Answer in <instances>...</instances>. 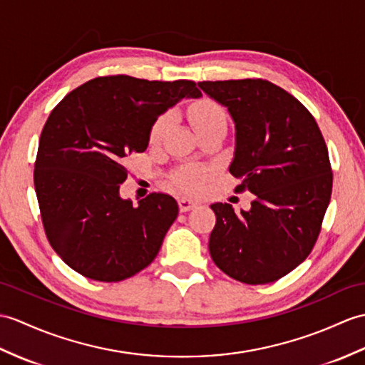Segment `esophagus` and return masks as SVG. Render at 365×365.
Segmentation results:
<instances>
[{"instance_id":"34e87169","label":"esophagus","mask_w":365,"mask_h":365,"mask_svg":"<svg viewBox=\"0 0 365 365\" xmlns=\"http://www.w3.org/2000/svg\"><path fill=\"white\" fill-rule=\"evenodd\" d=\"M197 207H199V202L192 200V199H186V197H182V199L179 200V208H180L182 213H185V211H190V210L197 208Z\"/></svg>"}]
</instances>
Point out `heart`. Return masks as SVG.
Masks as SVG:
<instances>
[{"mask_svg":"<svg viewBox=\"0 0 365 365\" xmlns=\"http://www.w3.org/2000/svg\"><path fill=\"white\" fill-rule=\"evenodd\" d=\"M188 118L194 127V130L197 133L210 129V127L216 125H225L227 116L224 107L216 103L215 99L211 98H202L196 103L191 104L188 108ZM171 116L168 113L160 115L157 120L152 123L149 129V141L152 144L158 143L165 137V133L171 127ZM211 171L205 166H188L182 169L180 173H177L174 177V183L179 190L188 194H196L199 192L205 183L210 180Z\"/></svg>","mask_w":365,"mask_h":365,"instance_id":"1","label":"heart"}]
</instances>
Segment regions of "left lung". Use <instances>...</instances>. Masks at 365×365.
I'll list each match as a JSON object with an SVG mask.
<instances>
[{
    "instance_id": "1",
    "label": "left lung",
    "mask_w": 365,
    "mask_h": 365,
    "mask_svg": "<svg viewBox=\"0 0 365 365\" xmlns=\"http://www.w3.org/2000/svg\"><path fill=\"white\" fill-rule=\"evenodd\" d=\"M236 125L230 174L236 192L255 194L249 211L213 203L210 255L245 284L277 282L308 258L331 199L333 171L314 116L297 98L264 79L203 81Z\"/></svg>"
}]
</instances>
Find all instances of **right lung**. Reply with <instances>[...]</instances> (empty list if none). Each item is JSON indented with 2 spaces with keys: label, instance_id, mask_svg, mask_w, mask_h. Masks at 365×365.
Masks as SVG:
<instances>
[{
  "label": "right lung",
  "instance_id": "add662e5",
  "mask_svg": "<svg viewBox=\"0 0 365 365\" xmlns=\"http://www.w3.org/2000/svg\"><path fill=\"white\" fill-rule=\"evenodd\" d=\"M185 96H200L196 82L101 76L48 116L34 186L51 247L78 274L116 283L157 257L179 205L150 192L135 207L120 186L129 175L125 160L146 150L152 123Z\"/></svg>",
  "mask_w": 365,
  "mask_h": 365
}]
</instances>
